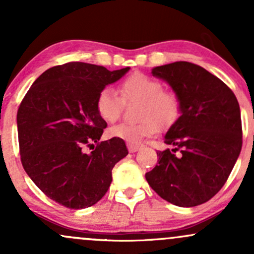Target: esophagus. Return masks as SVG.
I'll return each instance as SVG.
<instances>
[{
  "label": "esophagus",
  "instance_id": "34e87169",
  "mask_svg": "<svg viewBox=\"0 0 254 254\" xmlns=\"http://www.w3.org/2000/svg\"><path fill=\"white\" fill-rule=\"evenodd\" d=\"M127 149H129L130 153H135V151L141 149V145L135 143H127Z\"/></svg>",
  "mask_w": 254,
  "mask_h": 254
}]
</instances>
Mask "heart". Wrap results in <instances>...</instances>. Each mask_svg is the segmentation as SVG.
<instances>
[{
    "instance_id": "heart-1",
    "label": "heart",
    "mask_w": 254,
    "mask_h": 254,
    "mask_svg": "<svg viewBox=\"0 0 254 254\" xmlns=\"http://www.w3.org/2000/svg\"><path fill=\"white\" fill-rule=\"evenodd\" d=\"M122 97L127 101H138L135 124L122 123L111 127L109 136L129 143H139L144 137L151 136L160 129L171 127L179 116V100L174 93L164 90L156 78L144 74H133L122 82ZM123 100L115 89L106 87L99 92L95 109L99 117L106 123H115L119 118Z\"/></svg>"
}]
</instances>
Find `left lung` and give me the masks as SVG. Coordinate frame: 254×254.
I'll use <instances>...</instances> for the list:
<instances>
[{
  "mask_svg": "<svg viewBox=\"0 0 254 254\" xmlns=\"http://www.w3.org/2000/svg\"><path fill=\"white\" fill-rule=\"evenodd\" d=\"M151 74L170 84L179 100L180 117L164 139L181 154L157 151L159 164L145 179L174 205H199L221 190L240 155L243 129L237 97L220 78L193 63L165 64Z\"/></svg>",
  "mask_w": 254,
  "mask_h": 254,
  "instance_id": "8db88e82",
  "label": "left lung"
}]
</instances>
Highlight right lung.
<instances>
[{
    "label": "right lung",
    "instance_id": "right-lung-1",
    "mask_svg": "<svg viewBox=\"0 0 254 254\" xmlns=\"http://www.w3.org/2000/svg\"><path fill=\"white\" fill-rule=\"evenodd\" d=\"M129 70L70 62L44 71L28 89L16 116L20 155L32 182L52 200L84 209L109 190L113 167L127 149L115 137L99 143L107 124L95 100ZM92 143L97 148L83 153V145Z\"/></svg>",
    "mask_w": 254,
    "mask_h": 254
}]
</instances>
